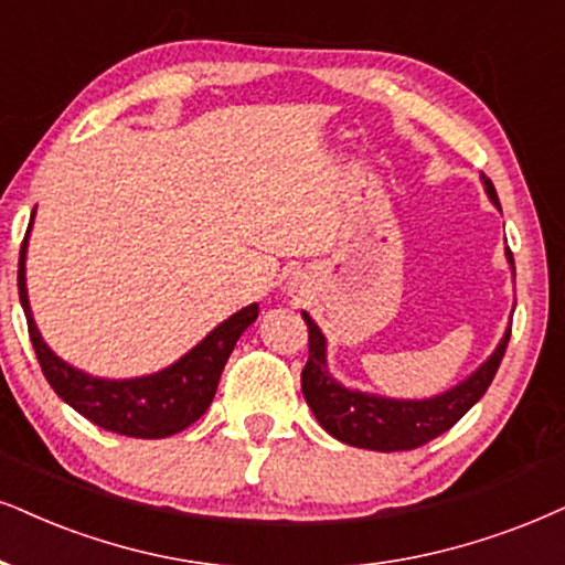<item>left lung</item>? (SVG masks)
Segmentation results:
<instances>
[{
  "instance_id": "8db88e82",
  "label": "left lung",
  "mask_w": 565,
  "mask_h": 565,
  "mask_svg": "<svg viewBox=\"0 0 565 565\" xmlns=\"http://www.w3.org/2000/svg\"><path fill=\"white\" fill-rule=\"evenodd\" d=\"M484 190H488L492 203L501 205L490 180H484ZM509 260L513 266L511 249ZM302 318L307 323V365L302 370V394L307 406L333 438L347 443V446L385 454L412 451V448L438 438L440 433L451 430L490 388L511 339L509 328L490 360L472 377H467L446 394L427 398V402H396V398L356 394V391L335 383L326 370L323 333L318 331V326L312 323L307 312H302Z\"/></svg>"
}]
</instances>
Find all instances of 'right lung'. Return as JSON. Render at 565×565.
Instances as JSON below:
<instances>
[{"label": "right lung", "instance_id": "obj_1", "mask_svg": "<svg viewBox=\"0 0 565 565\" xmlns=\"http://www.w3.org/2000/svg\"><path fill=\"white\" fill-rule=\"evenodd\" d=\"M25 242L28 234L20 245L18 263L20 305L25 310L35 360L62 402H67L93 425L127 435V438H169L203 417V412L216 396L221 373L234 352V344L245 333V328L258 318V305L234 312L230 320L213 328L190 354H184L177 365L161 370V373L135 377V381H102V377H90L70 367L41 339L31 307H28Z\"/></svg>", "mask_w": 565, "mask_h": 565}]
</instances>
